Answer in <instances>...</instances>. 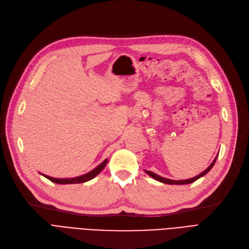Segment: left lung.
Instances as JSON below:
<instances>
[{
    "label": "left lung",
    "instance_id": "1",
    "mask_svg": "<svg viewBox=\"0 0 249 249\" xmlns=\"http://www.w3.org/2000/svg\"><path fill=\"white\" fill-rule=\"evenodd\" d=\"M218 156L219 155H217V157L214 158V160H213V163L205 169L204 171H202L200 174H198L197 176H196V177H192V178H189V179H186V180H171V179H168V178H164V177H161V176H160V175H158V174H156V173H154V172H150V171H146V170H144L145 171V173L147 175H149L151 178H154V179H156L157 181H159V182H161V183H165V184H173V185H184V184H190V183H193L194 181H196L197 179H199V178H201V177H203L205 174H208V173L211 171V169L213 167V165H214V163H215V160H217V158H218Z\"/></svg>",
    "mask_w": 249,
    "mask_h": 249
}]
</instances>
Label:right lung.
I'll return each mask as SVG.
<instances>
[{
	"instance_id": "add662e5",
	"label": "right lung",
	"mask_w": 249,
	"mask_h": 249,
	"mask_svg": "<svg viewBox=\"0 0 249 249\" xmlns=\"http://www.w3.org/2000/svg\"><path fill=\"white\" fill-rule=\"evenodd\" d=\"M107 159H106L103 161V163H101L98 167H95L90 172L86 173V174H84V175L73 177V178H53V177H50V176L45 175V174H41V173H39V174L42 175L44 177H46L50 181H52L53 183H57V184H76V183H83V182H86V181H89V180L93 179L96 175L100 174L102 170L107 165Z\"/></svg>"
}]
</instances>
